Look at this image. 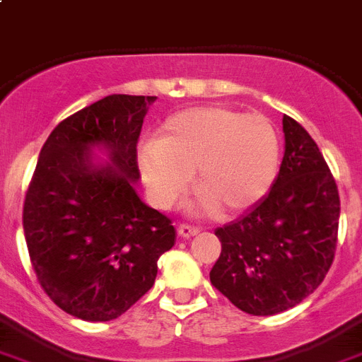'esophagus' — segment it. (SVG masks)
Here are the masks:
<instances>
[{
  "mask_svg": "<svg viewBox=\"0 0 362 362\" xmlns=\"http://www.w3.org/2000/svg\"><path fill=\"white\" fill-rule=\"evenodd\" d=\"M200 232L199 226H193V224H187V223H182L178 226V233H180L182 238H191V235H197Z\"/></svg>",
  "mask_w": 362,
  "mask_h": 362,
  "instance_id": "esophagus-1",
  "label": "esophagus"
}]
</instances>
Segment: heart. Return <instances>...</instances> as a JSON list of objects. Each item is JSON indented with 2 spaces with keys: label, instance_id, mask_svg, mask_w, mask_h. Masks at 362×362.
Instances as JSON below:
<instances>
[{
  "label": "heart",
  "instance_id": "1",
  "mask_svg": "<svg viewBox=\"0 0 362 362\" xmlns=\"http://www.w3.org/2000/svg\"><path fill=\"white\" fill-rule=\"evenodd\" d=\"M139 169L151 199L169 208L195 187L215 214L232 215L256 204L274 180L279 138L261 114L228 106H200L173 115L160 138L141 145Z\"/></svg>",
  "mask_w": 362,
  "mask_h": 362
}]
</instances>
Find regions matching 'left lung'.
<instances>
[{"mask_svg": "<svg viewBox=\"0 0 362 362\" xmlns=\"http://www.w3.org/2000/svg\"><path fill=\"white\" fill-rule=\"evenodd\" d=\"M285 154L259 202L215 230L223 250L209 272L241 311H287L324 281L337 250L341 199L315 139L284 115Z\"/></svg>", "mask_w": 362, "mask_h": 362, "instance_id": "obj_1", "label": "left lung"}]
</instances>
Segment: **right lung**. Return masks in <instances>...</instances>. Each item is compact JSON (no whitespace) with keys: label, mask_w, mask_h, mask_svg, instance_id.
Here are the masks:
<instances>
[{"label":"right lung","mask_w":362,"mask_h":362,"mask_svg":"<svg viewBox=\"0 0 362 362\" xmlns=\"http://www.w3.org/2000/svg\"><path fill=\"white\" fill-rule=\"evenodd\" d=\"M156 97L114 93L60 121L45 139L23 202L36 279L62 311L114 320L154 285L158 257L175 245L171 218L144 204L138 139ZM101 144L114 166L91 163Z\"/></svg>","instance_id":"add662e5"}]
</instances>
